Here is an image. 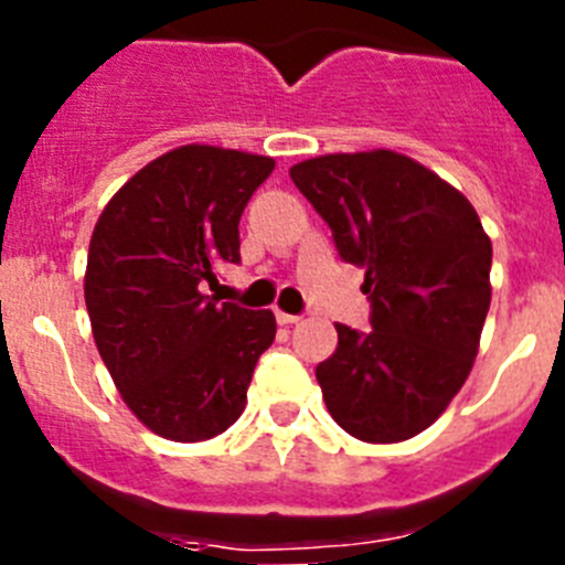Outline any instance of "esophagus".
Here are the masks:
<instances>
[{
    "label": "esophagus",
    "mask_w": 565,
    "mask_h": 565,
    "mask_svg": "<svg viewBox=\"0 0 565 565\" xmlns=\"http://www.w3.org/2000/svg\"><path fill=\"white\" fill-rule=\"evenodd\" d=\"M274 317H277L279 326H297V322H299L297 313H286V311H279V308L274 311Z\"/></svg>",
    "instance_id": "esophagus-1"
}]
</instances>
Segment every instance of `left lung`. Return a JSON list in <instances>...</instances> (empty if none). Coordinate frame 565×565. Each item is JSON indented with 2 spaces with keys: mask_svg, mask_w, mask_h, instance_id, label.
Returning a JSON list of instances; mask_svg holds the SVG:
<instances>
[{
  "mask_svg": "<svg viewBox=\"0 0 565 565\" xmlns=\"http://www.w3.org/2000/svg\"><path fill=\"white\" fill-rule=\"evenodd\" d=\"M291 181L364 271L371 328L337 326L319 362L328 413L359 441L427 430L467 382L492 299V243L458 189L391 149L322 154Z\"/></svg>",
  "mask_w": 565,
  "mask_h": 565,
  "instance_id": "8db88e82",
  "label": "left lung"
}]
</instances>
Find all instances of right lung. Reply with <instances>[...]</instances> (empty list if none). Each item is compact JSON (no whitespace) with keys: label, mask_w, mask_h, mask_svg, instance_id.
Segmentation results:
<instances>
[{"label":"right lung","mask_w":565,"mask_h":565,"mask_svg":"<svg viewBox=\"0 0 565 565\" xmlns=\"http://www.w3.org/2000/svg\"><path fill=\"white\" fill-rule=\"evenodd\" d=\"M274 158L189 143L135 172L89 239L84 302L96 348L129 411L169 441L221 436L246 407L271 311L209 297L239 263V214Z\"/></svg>","instance_id":"1"}]
</instances>
